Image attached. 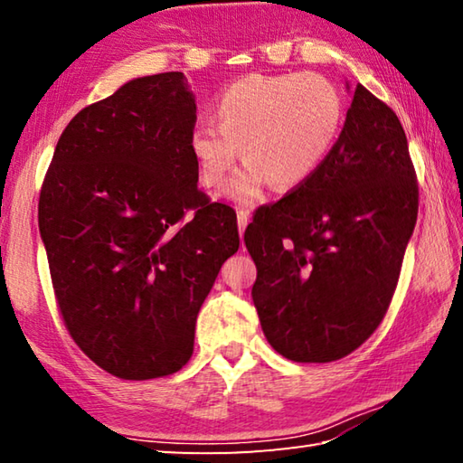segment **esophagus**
I'll list each match as a JSON object with an SVG mask.
<instances>
[{
    "label": "esophagus",
    "mask_w": 463,
    "mask_h": 463,
    "mask_svg": "<svg viewBox=\"0 0 463 463\" xmlns=\"http://www.w3.org/2000/svg\"><path fill=\"white\" fill-rule=\"evenodd\" d=\"M237 222H239V234L242 237V234H245V229H247V222H249V214L245 213V210H239V213H237Z\"/></svg>",
    "instance_id": "1"
}]
</instances>
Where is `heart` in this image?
<instances>
[{"instance_id":"heart-1","label":"heart","mask_w":463,"mask_h":463,"mask_svg":"<svg viewBox=\"0 0 463 463\" xmlns=\"http://www.w3.org/2000/svg\"><path fill=\"white\" fill-rule=\"evenodd\" d=\"M339 88L317 73L245 75L214 99V124H195L190 153L200 182L253 206L271 184L292 190L317 174L333 153L345 124Z\"/></svg>"}]
</instances>
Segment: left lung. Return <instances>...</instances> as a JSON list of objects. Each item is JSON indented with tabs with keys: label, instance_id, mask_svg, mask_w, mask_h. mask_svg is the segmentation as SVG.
I'll return each mask as SVG.
<instances>
[{
	"label": "left lung",
	"instance_id": "obj_1",
	"mask_svg": "<svg viewBox=\"0 0 463 463\" xmlns=\"http://www.w3.org/2000/svg\"><path fill=\"white\" fill-rule=\"evenodd\" d=\"M417 213L402 124L357 83L325 165L245 231L250 296L271 347L302 364L355 351L386 315Z\"/></svg>",
	"mask_w": 463,
	"mask_h": 463
}]
</instances>
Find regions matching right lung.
<instances>
[{"label":"right lung","mask_w":463,"mask_h":463,"mask_svg":"<svg viewBox=\"0 0 463 463\" xmlns=\"http://www.w3.org/2000/svg\"><path fill=\"white\" fill-rule=\"evenodd\" d=\"M194 124L184 73L137 77L67 124L46 171L38 226L62 320L116 378L190 362L200 307L239 250L234 210L198 190Z\"/></svg>","instance_id":"obj_1"}]
</instances>
